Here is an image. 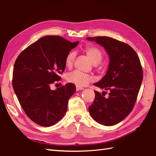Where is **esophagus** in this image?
<instances>
[{"mask_svg":"<svg viewBox=\"0 0 156 156\" xmlns=\"http://www.w3.org/2000/svg\"><path fill=\"white\" fill-rule=\"evenodd\" d=\"M76 90H77V91H80V90H83V88L77 86V87H76Z\"/></svg>","mask_w":156,"mask_h":156,"instance_id":"esophagus-1","label":"esophagus"}]
</instances>
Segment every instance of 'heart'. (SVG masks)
Segmentation results:
<instances>
[{
    "label": "heart",
    "mask_w": 156,
    "mask_h": 156,
    "mask_svg": "<svg viewBox=\"0 0 156 156\" xmlns=\"http://www.w3.org/2000/svg\"><path fill=\"white\" fill-rule=\"evenodd\" d=\"M85 51L93 64H98L101 61L103 53L101 51L96 47H87L85 48ZM75 59V53L70 52L65 58V65L67 67L70 68L73 64ZM67 80L69 83L75 84L79 87H85L93 81L91 75L81 72L79 71H74L69 73L67 75Z\"/></svg>",
    "instance_id": "1"
}]
</instances>
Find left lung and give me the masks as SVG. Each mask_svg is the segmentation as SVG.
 <instances>
[{
    "label": "left lung",
    "instance_id": "left-lung-1",
    "mask_svg": "<svg viewBox=\"0 0 156 156\" xmlns=\"http://www.w3.org/2000/svg\"><path fill=\"white\" fill-rule=\"evenodd\" d=\"M103 46L109 55V63L105 75L93 85L109 91L108 98L95 91V98L89 107L97 122L106 126L119 123L132 111L143 80L140 60L132 47L108 37H87ZM105 93V91H104Z\"/></svg>",
    "mask_w": 156,
    "mask_h": 156
}]
</instances>
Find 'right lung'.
Returning a JSON list of instances; mask_svg holds the SVG:
<instances>
[{"instance_id": "obj_1", "label": "right lung", "mask_w": 156, "mask_h": 156, "mask_svg": "<svg viewBox=\"0 0 156 156\" xmlns=\"http://www.w3.org/2000/svg\"><path fill=\"white\" fill-rule=\"evenodd\" d=\"M79 44L56 35L45 36L22 51L14 65L12 87L27 115L38 125L49 127L67 112L76 87L69 83L55 90L51 85L61 80L65 58Z\"/></svg>"}]
</instances>
